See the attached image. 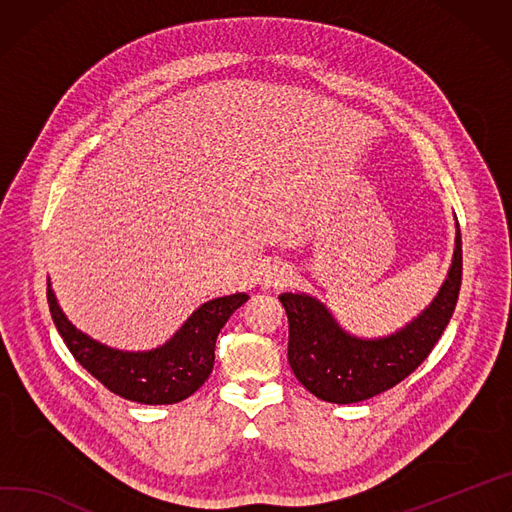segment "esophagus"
I'll use <instances>...</instances> for the list:
<instances>
[{
    "label": "esophagus",
    "mask_w": 512,
    "mask_h": 512,
    "mask_svg": "<svg viewBox=\"0 0 512 512\" xmlns=\"http://www.w3.org/2000/svg\"><path fill=\"white\" fill-rule=\"evenodd\" d=\"M292 277V271H288L282 265H269L263 273V286L265 288H284L288 286Z\"/></svg>",
    "instance_id": "obj_1"
}]
</instances>
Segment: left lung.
I'll use <instances>...</instances> for the list:
<instances>
[{
    "label": "left lung",
    "mask_w": 512,
    "mask_h": 512,
    "mask_svg": "<svg viewBox=\"0 0 512 512\" xmlns=\"http://www.w3.org/2000/svg\"><path fill=\"white\" fill-rule=\"evenodd\" d=\"M461 288V232L453 263L433 304L396 335L365 341L347 335L331 312L306 294H282L290 324L288 361L300 384L324 402L351 404L378 396L421 365L441 339Z\"/></svg>",
    "instance_id": "1"
}]
</instances>
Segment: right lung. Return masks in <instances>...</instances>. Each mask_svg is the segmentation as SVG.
Listing matches in <instances>:
<instances>
[{"instance_id":"right-lung-1","label":"right lung","mask_w":512,"mask_h":512,"mask_svg":"<svg viewBox=\"0 0 512 512\" xmlns=\"http://www.w3.org/2000/svg\"><path fill=\"white\" fill-rule=\"evenodd\" d=\"M51 316L71 355L110 392L141 404H173L192 396L210 376L214 347L230 314L249 296L232 294L202 304L169 343L147 353H126L89 339L61 312L46 288Z\"/></svg>"}]
</instances>
